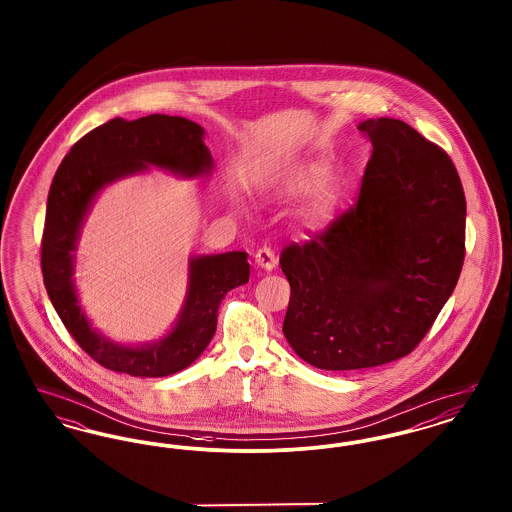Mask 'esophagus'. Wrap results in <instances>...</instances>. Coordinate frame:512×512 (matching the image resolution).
<instances>
[{
	"label": "esophagus",
	"mask_w": 512,
	"mask_h": 512,
	"mask_svg": "<svg viewBox=\"0 0 512 512\" xmlns=\"http://www.w3.org/2000/svg\"><path fill=\"white\" fill-rule=\"evenodd\" d=\"M276 255L270 247H261L257 253H255V265L263 270L270 272L272 268H276Z\"/></svg>",
	"instance_id": "1"
}]
</instances>
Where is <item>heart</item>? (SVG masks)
Masks as SVG:
<instances>
[{
	"label": "heart",
	"mask_w": 512,
	"mask_h": 512,
	"mask_svg": "<svg viewBox=\"0 0 512 512\" xmlns=\"http://www.w3.org/2000/svg\"><path fill=\"white\" fill-rule=\"evenodd\" d=\"M330 167L324 161H299L276 176V192L284 197L309 195L301 209V226L309 234L326 230L340 217L347 190L340 178H328Z\"/></svg>",
	"instance_id": "heart-1"
}]
</instances>
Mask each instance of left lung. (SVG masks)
<instances>
[{"mask_svg": "<svg viewBox=\"0 0 512 512\" xmlns=\"http://www.w3.org/2000/svg\"><path fill=\"white\" fill-rule=\"evenodd\" d=\"M357 128L374 149L357 207L280 257L292 288L282 332L322 370L409 355L463 268L466 201L447 153L390 117Z\"/></svg>", "mask_w": 512, "mask_h": 512, "instance_id": "left-lung-1", "label": "left lung"}]
</instances>
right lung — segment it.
<instances>
[{
  "instance_id": "1",
  "label": "right lung",
  "mask_w": 512,
  "mask_h": 512,
  "mask_svg": "<svg viewBox=\"0 0 512 512\" xmlns=\"http://www.w3.org/2000/svg\"><path fill=\"white\" fill-rule=\"evenodd\" d=\"M194 121L147 115L105 122L78 140L53 176L42 238V272L49 299L78 345L99 365L142 378L184 370L207 349L217 330L220 301L247 284L245 251L188 259V290L171 330L155 341L119 343L86 317L74 282L78 238L98 195L122 178L151 167L180 178L209 176L215 163Z\"/></svg>"
}]
</instances>
